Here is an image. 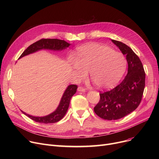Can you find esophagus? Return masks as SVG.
<instances>
[{
    "mask_svg": "<svg viewBox=\"0 0 159 159\" xmlns=\"http://www.w3.org/2000/svg\"><path fill=\"white\" fill-rule=\"evenodd\" d=\"M77 90H78V91H80V92H84L86 89H85V88H84L83 87L79 86V87H78Z\"/></svg>",
    "mask_w": 159,
    "mask_h": 159,
    "instance_id": "34e87169",
    "label": "esophagus"
}]
</instances>
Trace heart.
Listing matches in <instances>:
<instances>
[{"mask_svg":"<svg viewBox=\"0 0 159 159\" xmlns=\"http://www.w3.org/2000/svg\"><path fill=\"white\" fill-rule=\"evenodd\" d=\"M70 65L75 80L84 79L88 71L89 77L100 89L114 87L121 79L126 69L125 57L107 46L91 43L77 48L75 58L70 57Z\"/></svg>","mask_w":159,"mask_h":159,"instance_id":"1","label":"heart"}]
</instances>
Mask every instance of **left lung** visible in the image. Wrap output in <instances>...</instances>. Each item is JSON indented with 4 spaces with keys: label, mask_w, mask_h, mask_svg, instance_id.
<instances>
[{
    "label": "left lung",
    "mask_w": 159,
    "mask_h": 159,
    "mask_svg": "<svg viewBox=\"0 0 159 159\" xmlns=\"http://www.w3.org/2000/svg\"><path fill=\"white\" fill-rule=\"evenodd\" d=\"M123 55H126L128 70L120 84L110 91L100 93V101L95 113L103 119H121L135 110L139 106L145 88V71L139 57L127 45L111 40Z\"/></svg>",
    "instance_id": "obj_1"
}]
</instances>
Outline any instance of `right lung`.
Segmentation results:
<instances>
[{
	"label": "right lung",
	"mask_w": 159,
	"mask_h": 159,
	"mask_svg": "<svg viewBox=\"0 0 159 159\" xmlns=\"http://www.w3.org/2000/svg\"><path fill=\"white\" fill-rule=\"evenodd\" d=\"M70 46V44L63 40L57 39H40L36 43L30 45L20 56L19 58L28 55L29 54L35 53L40 49H50L54 50V51H61ZM77 89V86L71 84L68 86L65 90L64 93L62 97L59 105L57 107L56 110L44 116H34L28 114H26L24 111H21L24 115H27L33 120L37 122L44 123V124H50L55 123L61 120L64 116L66 115L68 111V107L70 105V100L72 96L76 93Z\"/></svg>",
	"instance_id": "obj_1"
}]
</instances>
